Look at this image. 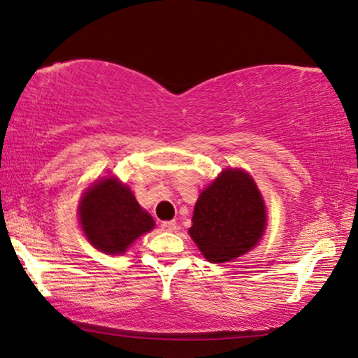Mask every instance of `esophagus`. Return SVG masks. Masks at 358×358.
I'll return each instance as SVG.
<instances>
[{"instance_id": "1", "label": "esophagus", "mask_w": 358, "mask_h": 358, "mask_svg": "<svg viewBox=\"0 0 358 358\" xmlns=\"http://www.w3.org/2000/svg\"><path fill=\"white\" fill-rule=\"evenodd\" d=\"M162 229L166 230V232H174V230L178 229V225H176V221H166L162 224Z\"/></svg>"}]
</instances>
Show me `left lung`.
Returning <instances> with one entry per match:
<instances>
[{
    "instance_id": "8db88e82",
    "label": "left lung",
    "mask_w": 358,
    "mask_h": 358,
    "mask_svg": "<svg viewBox=\"0 0 358 358\" xmlns=\"http://www.w3.org/2000/svg\"><path fill=\"white\" fill-rule=\"evenodd\" d=\"M266 206L255 180L241 169H225L198 196L189 234L210 262L245 255L266 229Z\"/></svg>"
}]
</instances>
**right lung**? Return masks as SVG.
Segmentation results:
<instances>
[{
    "instance_id": "add662e5",
    "label": "right lung",
    "mask_w": 358,
    "mask_h": 358,
    "mask_svg": "<svg viewBox=\"0 0 358 358\" xmlns=\"http://www.w3.org/2000/svg\"><path fill=\"white\" fill-rule=\"evenodd\" d=\"M80 222L90 243L106 255H122L155 225L133 192L115 178L103 179L86 192Z\"/></svg>"
}]
</instances>
